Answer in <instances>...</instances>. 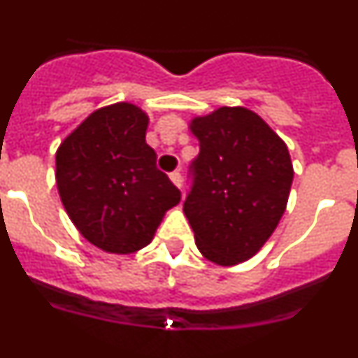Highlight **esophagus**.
Segmentation results:
<instances>
[{"mask_svg":"<svg viewBox=\"0 0 358 358\" xmlns=\"http://www.w3.org/2000/svg\"><path fill=\"white\" fill-rule=\"evenodd\" d=\"M169 178L176 187L182 189V174H180V171H173V173L169 174Z\"/></svg>","mask_w":358,"mask_h":358,"instance_id":"obj_1","label":"esophagus"}]
</instances>
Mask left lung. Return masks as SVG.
<instances>
[{"label":"left lung","mask_w":358,"mask_h":358,"mask_svg":"<svg viewBox=\"0 0 358 358\" xmlns=\"http://www.w3.org/2000/svg\"><path fill=\"white\" fill-rule=\"evenodd\" d=\"M200 152L184 213L200 253L236 266L260 251L286 211L293 164L282 138L245 107L191 120Z\"/></svg>","instance_id":"obj_1"}]
</instances>
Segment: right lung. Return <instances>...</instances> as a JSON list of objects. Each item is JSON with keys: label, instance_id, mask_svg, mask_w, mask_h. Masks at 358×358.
Wrapping results in <instances>:
<instances>
[{"label": "right lung", "instance_id": "1", "mask_svg": "<svg viewBox=\"0 0 358 358\" xmlns=\"http://www.w3.org/2000/svg\"><path fill=\"white\" fill-rule=\"evenodd\" d=\"M147 125L136 105H107L89 114L56 151L63 207L83 238L107 253H136L151 244L182 196L156 167Z\"/></svg>", "mask_w": 358, "mask_h": 358}]
</instances>
